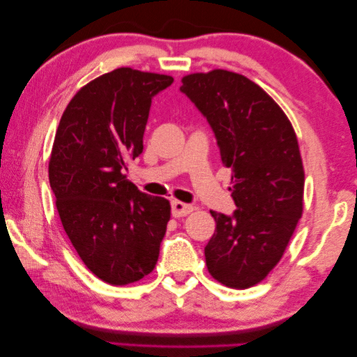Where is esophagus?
<instances>
[{
	"label": "esophagus",
	"instance_id": "obj_1",
	"mask_svg": "<svg viewBox=\"0 0 357 357\" xmlns=\"http://www.w3.org/2000/svg\"><path fill=\"white\" fill-rule=\"evenodd\" d=\"M172 217L175 218H180V217H186V215H190L195 207L190 206V204H185V202H180V201H172Z\"/></svg>",
	"mask_w": 357,
	"mask_h": 357
}]
</instances>
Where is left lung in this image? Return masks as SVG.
Instances as JSON below:
<instances>
[{
    "mask_svg": "<svg viewBox=\"0 0 357 357\" xmlns=\"http://www.w3.org/2000/svg\"><path fill=\"white\" fill-rule=\"evenodd\" d=\"M182 90L212 126L223 166L231 167L232 217L210 212L208 273L247 289L261 283L284 253L303 212L302 156L282 107L242 74L212 69L182 77Z\"/></svg>",
    "mask_w": 357,
    "mask_h": 357,
    "instance_id": "8db88e82",
    "label": "left lung"
}]
</instances>
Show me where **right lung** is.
Here are the masks:
<instances>
[{
	"instance_id": "add662e5",
	"label": "right lung",
	"mask_w": 357,
	"mask_h": 357,
	"mask_svg": "<svg viewBox=\"0 0 357 357\" xmlns=\"http://www.w3.org/2000/svg\"><path fill=\"white\" fill-rule=\"evenodd\" d=\"M171 75L119 68L82 86L61 115L49 180L64 232L91 273L123 286L153 271L171 204L139 191L126 167L142 153L149 110Z\"/></svg>"
}]
</instances>
